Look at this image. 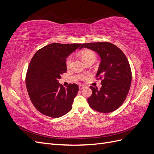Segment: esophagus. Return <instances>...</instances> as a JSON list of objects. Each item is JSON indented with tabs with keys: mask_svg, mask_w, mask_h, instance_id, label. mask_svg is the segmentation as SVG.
Returning <instances> with one entry per match:
<instances>
[{
	"mask_svg": "<svg viewBox=\"0 0 154 154\" xmlns=\"http://www.w3.org/2000/svg\"><path fill=\"white\" fill-rule=\"evenodd\" d=\"M85 88V87L83 86V85H79V89L80 90H82V89H83V88Z\"/></svg>",
	"mask_w": 154,
	"mask_h": 154,
	"instance_id": "obj_1",
	"label": "esophagus"
}]
</instances>
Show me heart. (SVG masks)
<instances>
[{"label":"heart","instance_id":"obj_1","mask_svg":"<svg viewBox=\"0 0 154 154\" xmlns=\"http://www.w3.org/2000/svg\"><path fill=\"white\" fill-rule=\"evenodd\" d=\"M80 56L81 58L83 60V61L85 63L90 61V60H94L96 59V55L95 54L92 52V51H90V50H85L83 51L80 53ZM71 62H72V56L70 55L67 58L66 60V66L67 67V68H69L71 67ZM82 78L85 79V77H83Z\"/></svg>","mask_w":154,"mask_h":154}]
</instances>
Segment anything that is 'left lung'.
<instances>
[{
    "instance_id": "1",
    "label": "left lung",
    "mask_w": 154,
    "mask_h": 154,
    "mask_svg": "<svg viewBox=\"0 0 154 154\" xmlns=\"http://www.w3.org/2000/svg\"><path fill=\"white\" fill-rule=\"evenodd\" d=\"M100 55L101 62L96 74L101 80L100 89L90 86L92 95L87 99L91 108L101 113L118 109L126 100L132 81V72L127 58L117 46L107 42L83 44Z\"/></svg>"
}]
</instances>
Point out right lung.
Segmentation results:
<instances>
[{
    "instance_id": "add662e5",
    "label": "right lung",
    "mask_w": 154,
    "mask_h": 154,
    "mask_svg": "<svg viewBox=\"0 0 154 154\" xmlns=\"http://www.w3.org/2000/svg\"><path fill=\"white\" fill-rule=\"evenodd\" d=\"M81 45L53 43L37 51L32 57L26 84L32 105L40 113L59 118L72 109L79 87L76 83H70L65 88L58 80L67 71L66 58Z\"/></svg>"
}]
</instances>
